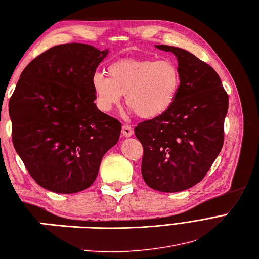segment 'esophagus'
I'll list each match as a JSON object with an SVG mask.
<instances>
[{"label": "esophagus", "mask_w": 259, "mask_h": 259, "mask_svg": "<svg viewBox=\"0 0 259 259\" xmlns=\"http://www.w3.org/2000/svg\"><path fill=\"white\" fill-rule=\"evenodd\" d=\"M133 133H134V131H133V128L131 127L130 125H127V124L123 125V128H122V134H123V136L130 137V136L133 135Z\"/></svg>", "instance_id": "34e87169"}]
</instances>
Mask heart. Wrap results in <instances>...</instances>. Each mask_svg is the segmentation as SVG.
<instances>
[{
    "label": "heart",
    "mask_w": 259,
    "mask_h": 259,
    "mask_svg": "<svg viewBox=\"0 0 259 259\" xmlns=\"http://www.w3.org/2000/svg\"><path fill=\"white\" fill-rule=\"evenodd\" d=\"M108 77L95 73L92 88L102 111L108 112L125 94L126 105L140 118L162 116L174 104L181 88L178 67L170 60L124 59L107 67Z\"/></svg>",
    "instance_id": "heart-1"
}]
</instances>
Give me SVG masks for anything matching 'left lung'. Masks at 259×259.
Instances as JSON below:
<instances>
[{
	"label": "left lung",
	"mask_w": 259,
	"mask_h": 259,
	"mask_svg": "<svg viewBox=\"0 0 259 259\" xmlns=\"http://www.w3.org/2000/svg\"><path fill=\"white\" fill-rule=\"evenodd\" d=\"M178 61L181 88L162 116L134 128L142 143V176L158 192L174 193L196 185L221 153L228 95L214 68L188 51L155 45Z\"/></svg>",
	"instance_id": "left-lung-1"
}]
</instances>
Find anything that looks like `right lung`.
Listing matches in <instances>:
<instances>
[{
    "mask_svg": "<svg viewBox=\"0 0 259 259\" xmlns=\"http://www.w3.org/2000/svg\"><path fill=\"white\" fill-rule=\"evenodd\" d=\"M108 50L56 45L23 70L9 102L16 153L39 186L59 194L89 188L122 124L96 107L92 77Z\"/></svg>",
    "mask_w": 259,
    "mask_h": 259,
    "instance_id": "obj_1",
    "label": "right lung"
}]
</instances>
